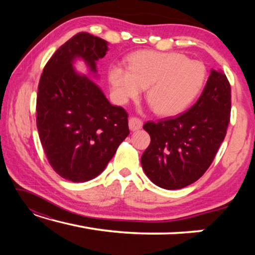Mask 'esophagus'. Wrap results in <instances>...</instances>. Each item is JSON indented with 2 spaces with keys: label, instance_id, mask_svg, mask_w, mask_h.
I'll list each match as a JSON object with an SVG mask.
<instances>
[{
  "label": "esophagus",
  "instance_id": "esophagus-1",
  "mask_svg": "<svg viewBox=\"0 0 255 255\" xmlns=\"http://www.w3.org/2000/svg\"><path fill=\"white\" fill-rule=\"evenodd\" d=\"M141 126H143V122H141V119L137 117H131L129 119V128H130L131 131L138 130V129L141 128Z\"/></svg>",
  "mask_w": 255,
  "mask_h": 255
}]
</instances>
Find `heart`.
Returning a JSON list of instances; mask_svg holds the SVG:
<instances>
[{"instance_id":"heart-1","label":"heart","mask_w":255,"mask_h":255,"mask_svg":"<svg viewBox=\"0 0 255 255\" xmlns=\"http://www.w3.org/2000/svg\"><path fill=\"white\" fill-rule=\"evenodd\" d=\"M205 80V66L178 53L137 51L129 57L128 68L119 64L109 68L116 100L126 103L147 88L146 100L159 116L183 111L199 94Z\"/></svg>"}]
</instances>
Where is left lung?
<instances>
[{"label":"left lung","instance_id":"obj_1","mask_svg":"<svg viewBox=\"0 0 255 255\" xmlns=\"http://www.w3.org/2000/svg\"><path fill=\"white\" fill-rule=\"evenodd\" d=\"M231 97L226 75L213 70L200 98L188 111L144 125L150 143L140 162L152 182L175 190L205 174L226 136Z\"/></svg>","mask_w":255,"mask_h":255}]
</instances>
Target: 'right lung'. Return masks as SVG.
I'll return each mask as SVG.
<instances>
[{"label":"right lung","mask_w":255,"mask_h":255,"mask_svg":"<svg viewBox=\"0 0 255 255\" xmlns=\"http://www.w3.org/2000/svg\"><path fill=\"white\" fill-rule=\"evenodd\" d=\"M107 41L79 32L55 51L45 65L37 93V129L56 173L72 182L98 176L129 135L128 114L112 106L89 77L74 71L84 59L93 73L107 54Z\"/></svg>","instance_id":"obj_1"}]
</instances>
